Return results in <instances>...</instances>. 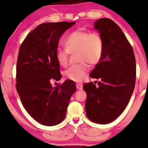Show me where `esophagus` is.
<instances>
[{"instance_id": "esophagus-1", "label": "esophagus", "mask_w": 148, "mask_h": 148, "mask_svg": "<svg viewBox=\"0 0 148 148\" xmlns=\"http://www.w3.org/2000/svg\"><path fill=\"white\" fill-rule=\"evenodd\" d=\"M76 88L78 90H82L83 89V84L81 83H77V84H76Z\"/></svg>"}]
</instances>
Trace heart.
<instances>
[{"label":"heart","instance_id":"heart-1","mask_svg":"<svg viewBox=\"0 0 148 148\" xmlns=\"http://www.w3.org/2000/svg\"><path fill=\"white\" fill-rule=\"evenodd\" d=\"M65 49H58L56 52V60L60 66L68 65L69 54L77 53L79 64L71 66L64 72L67 79L75 82H81L90 71L89 63L92 65L101 61L104 51V42L102 37L97 32L76 30L71 33L63 40Z\"/></svg>","mask_w":148,"mask_h":148}]
</instances>
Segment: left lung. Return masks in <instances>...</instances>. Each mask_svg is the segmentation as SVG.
<instances>
[{
    "label": "left lung",
    "instance_id": "left-lung-1",
    "mask_svg": "<svg viewBox=\"0 0 148 148\" xmlns=\"http://www.w3.org/2000/svg\"><path fill=\"white\" fill-rule=\"evenodd\" d=\"M94 24L103 39L104 51L101 61L90 74L100 79L97 86L92 82L83 85L87 95L85 109L90 120L108 124L129 102L136 84V58L129 41L114 21L100 18Z\"/></svg>",
    "mask_w": 148,
    "mask_h": 148
}]
</instances>
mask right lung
Segmentation results:
<instances>
[{"instance_id":"1","label":"right lung","mask_w":148,"mask_h":148,"mask_svg":"<svg viewBox=\"0 0 148 148\" xmlns=\"http://www.w3.org/2000/svg\"><path fill=\"white\" fill-rule=\"evenodd\" d=\"M75 22L39 25L30 32L19 49L16 64L17 92L24 108L46 126L58 125L65 118L71 97L76 90L71 80L52 87L51 81L62 76L56 60L60 38Z\"/></svg>"}]
</instances>
